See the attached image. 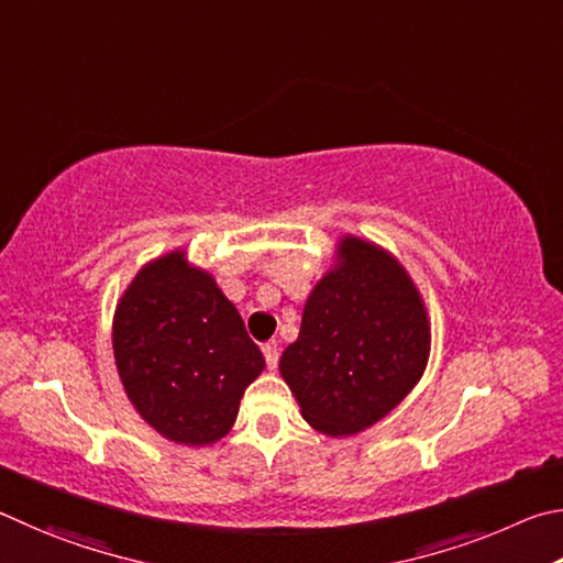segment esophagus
<instances>
[{
	"label": "esophagus",
	"mask_w": 563,
	"mask_h": 563,
	"mask_svg": "<svg viewBox=\"0 0 563 563\" xmlns=\"http://www.w3.org/2000/svg\"><path fill=\"white\" fill-rule=\"evenodd\" d=\"M264 358H266V366H269L272 371L276 368V363H279V343L276 341H269V343H264Z\"/></svg>",
	"instance_id": "1"
}]
</instances>
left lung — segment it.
Here are the masks:
<instances>
[{"mask_svg":"<svg viewBox=\"0 0 563 563\" xmlns=\"http://www.w3.org/2000/svg\"><path fill=\"white\" fill-rule=\"evenodd\" d=\"M428 356V309L406 266L383 246L343 234L279 371L313 430L349 438L400 406Z\"/></svg>","mask_w":563,"mask_h":563,"instance_id":"1","label":"left lung"}]
</instances>
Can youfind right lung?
Here are the masks:
<instances>
[{
  "mask_svg": "<svg viewBox=\"0 0 563 563\" xmlns=\"http://www.w3.org/2000/svg\"><path fill=\"white\" fill-rule=\"evenodd\" d=\"M115 368L147 426L180 445H212L264 371L234 303L214 276L173 250L147 262L118 299Z\"/></svg>",
  "mask_w": 563,
  "mask_h": 563,
  "instance_id": "obj_1",
  "label": "right lung"
}]
</instances>
